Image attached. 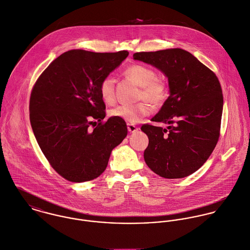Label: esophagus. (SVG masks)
I'll list each match as a JSON object with an SVG mask.
<instances>
[{
	"label": "esophagus",
	"mask_w": 250,
	"mask_h": 250,
	"mask_svg": "<svg viewBox=\"0 0 250 250\" xmlns=\"http://www.w3.org/2000/svg\"><path fill=\"white\" fill-rule=\"evenodd\" d=\"M127 129H128L129 132H135V131H137L139 128H138L136 125H134L127 124Z\"/></svg>",
	"instance_id": "1"
}]
</instances>
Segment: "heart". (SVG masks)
Returning a JSON list of instances; mask_svg holds the SVG:
<instances>
[{
    "label": "heart",
    "instance_id": "obj_1",
    "mask_svg": "<svg viewBox=\"0 0 250 250\" xmlns=\"http://www.w3.org/2000/svg\"><path fill=\"white\" fill-rule=\"evenodd\" d=\"M125 74L140 87L139 99L148 100L153 105H159L167 99L168 86L164 79L156 76L154 69L149 65L135 63L129 65ZM100 95L106 104L115 101V80L111 76L104 77L100 84ZM151 107L147 101H140L135 104H122L112 110L109 115L117 120L125 121L128 124H136L142 118L150 115Z\"/></svg>",
    "mask_w": 250,
    "mask_h": 250
}]
</instances>
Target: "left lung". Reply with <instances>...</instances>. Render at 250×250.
I'll list each match as a JSON object with an SVG mask.
<instances>
[{
	"label": "left lung",
	"instance_id": "8db88e82",
	"mask_svg": "<svg viewBox=\"0 0 250 250\" xmlns=\"http://www.w3.org/2000/svg\"><path fill=\"white\" fill-rule=\"evenodd\" d=\"M133 59L158 68L168 78L170 96L152 122L143 125L149 145L144 159L162 178L181 179L197 171L214 150L220 131L223 96L218 78L188 51L137 52Z\"/></svg>",
	"mask_w": 250,
	"mask_h": 250
}]
</instances>
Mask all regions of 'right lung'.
Here are the masks:
<instances>
[{"label":"right lung","instance_id":"1","mask_svg":"<svg viewBox=\"0 0 250 250\" xmlns=\"http://www.w3.org/2000/svg\"><path fill=\"white\" fill-rule=\"evenodd\" d=\"M127 56V51L64 52L32 90L30 121L35 137L54 170L69 182L98 178L112 150L127 135L125 121L109 118L102 123L105 104L100 95L101 80ZM97 121L98 126L93 125Z\"/></svg>","mask_w":250,"mask_h":250}]
</instances>
